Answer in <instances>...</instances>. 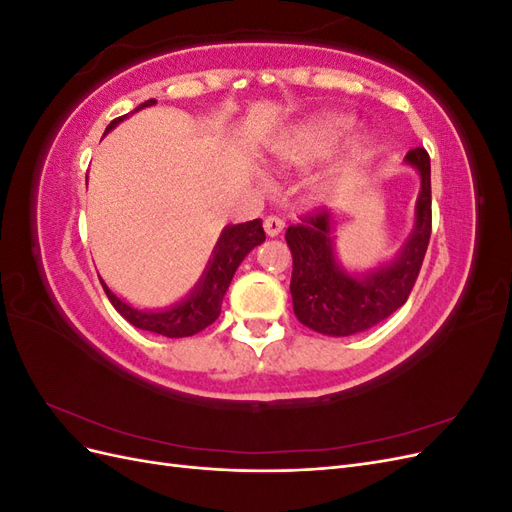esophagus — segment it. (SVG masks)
Here are the masks:
<instances>
[{
    "label": "esophagus",
    "mask_w": 512,
    "mask_h": 512,
    "mask_svg": "<svg viewBox=\"0 0 512 512\" xmlns=\"http://www.w3.org/2000/svg\"><path fill=\"white\" fill-rule=\"evenodd\" d=\"M262 226H265L267 237H277L284 230V222L280 218H275V215H269V218H265Z\"/></svg>",
    "instance_id": "obj_1"
}]
</instances>
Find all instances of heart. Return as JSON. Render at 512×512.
Wrapping results in <instances>:
<instances>
[{
  "instance_id": "1",
  "label": "heart",
  "mask_w": 512,
  "mask_h": 512,
  "mask_svg": "<svg viewBox=\"0 0 512 512\" xmlns=\"http://www.w3.org/2000/svg\"><path fill=\"white\" fill-rule=\"evenodd\" d=\"M352 130V119L344 115H322L299 123L286 134H282L271 145V158L282 166H307L318 160L329 158L348 138ZM369 153L365 141L352 147V160H361ZM335 185V175L327 173L312 181V194L316 198L329 196Z\"/></svg>"
}]
</instances>
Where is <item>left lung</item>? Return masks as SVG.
I'll use <instances>...</instances> for the list:
<instances>
[{
  "label": "left lung",
  "mask_w": 512,
  "mask_h": 512,
  "mask_svg": "<svg viewBox=\"0 0 512 512\" xmlns=\"http://www.w3.org/2000/svg\"><path fill=\"white\" fill-rule=\"evenodd\" d=\"M406 164L421 175L412 235L386 265L363 275L348 273L333 250V222L318 209L288 226L292 254V309L301 324L322 335L346 337L376 327L404 305L421 271L431 237V164L423 147L406 153Z\"/></svg>",
  "instance_id": "left-lung-1"
}]
</instances>
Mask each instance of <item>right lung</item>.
<instances>
[{
	"instance_id": "add662e5",
	"label": "right lung",
	"mask_w": 512,
	"mask_h": 512,
	"mask_svg": "<svg viewBox=\"0 0 512 512\" xmlns=\"http://www.w3.org/2000/svg\"><path fill=\"white\" fill-rule=\"evenodd\" d=\"M156 100H147L134 111L153 106ZM128 115L117 117L108 123L106 132H111L117 123H121ZM265 241V230H262V220H252L243 224H232L222 230V235L213 247V254L209 258V265L205 267L203 277H200L194 290L183 301L170 305L166 309H136L121 301L115 292H111L100 277L102 288L106 292L108 301L113 303L117 312L126 318L136 329L158 333L164 337H190L203 329H207L211 322L218 320L224 294L232 282L237 267L243 258L250 254L256 245Z\"/></svg>"
}]
</instances>
